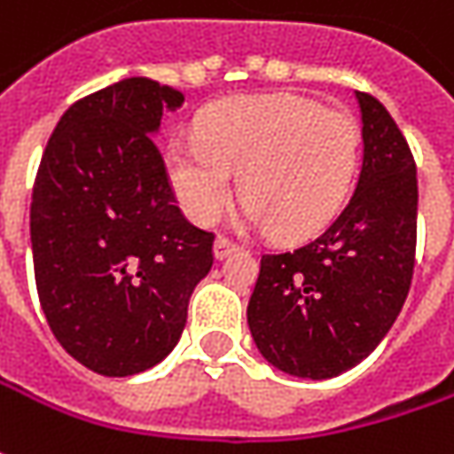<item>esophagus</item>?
I'll return each mask as SVG.
<instances>
[{"label":"esophagus","mask_w":454,"mask_h":454,"mask_svg":"<svg viewBox=\"0 0 454 454\" xmlns=\"http://www.w3.org/2000/svg\"><path fill=\"white\" fill-rule=\"evenodd\" d=\"M236 244L226 239V236H215V244H213V254H215V259H226L228 254H233L236 251Z\"/></svg>","instance_id":"34e87169"}]
</instances>
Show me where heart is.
Segmentation results:
<instances>
[{"mask_svg":"<svg viewBox=\"0 0 454 454\" xmlns=\"http://www.w3.org/2000/svg\"><path fill=\"white\" fill-rule=\"evenodd\" d=\"M198 139H172L168 175L192 221L213 223L233 198L244 221L302 241L338 215L358 165V127L343 111L297 93L233 96L207 106Z\"/></svg>","mask_w":454,"mask_h":454,"instance_id":"b5f03b06","label":"heart"}]
</instances>
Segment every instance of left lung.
I'll return each instance as SVG.
<instances>
[{
	"mask_svg": "<svg viewBox=\"0 0 454 454\" xmlns=\"http://www.w3.org/2000/svg\"><path fill=\"white\" fill-rule=\"evenodd\" d=\"M361 106L364 165L348 206L305 247L264 254L248 330L269 364L333 379L384 340L404 307L417 248V165L404 134L371 93Z\"/></svg>",
	"mask_w": 454,
	"mask_h": 454,
	"instance_id": "1",
	"label": "left lung"
}]
</instances>
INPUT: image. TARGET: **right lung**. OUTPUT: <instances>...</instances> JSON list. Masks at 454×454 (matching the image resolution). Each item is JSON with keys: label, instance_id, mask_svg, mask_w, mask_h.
<instances>
[{"label": "right lung", "instance_id": "right-lung-1", "mask_svg": "<svg viewBox=\"0 0 454 454\" xmlns=\"http://www.w3.org/2000/svg\"><path fill=\"white\" fill-rule=\"evenodd\" d=\"M185 96L124 78L75 101L43 152L30 241L58 343L101 376H134L177 345L213 233L175 206L154 134Z\"/></svg>", "mask_w": 454, "mask_h": 454}]
</instances>
